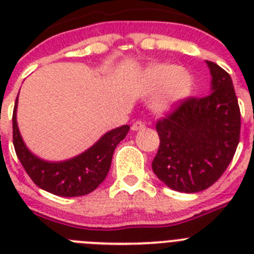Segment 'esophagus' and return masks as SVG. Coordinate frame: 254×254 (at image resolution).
<instances>
[{"label": "esophagus", "mask_w": 254, "mask_h": 254, "mask_svg": "<svg viewBox=\"0 0 254 254\" xmlns=\"http://www.w3.org/2000/svg\"><path fill=\"white\" fill-rule=\"evenodd\" d=\"M145 123L142 122V121H137V122H134L133 125H132V131H141V129H145Z\"/></svg>", "instance_id": "1"}]
</instances>
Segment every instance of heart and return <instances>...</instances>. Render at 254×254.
Instances as JSON below:
<instances>
[{
  "instance_id": "obj_1",
  "label": "heart",
  "mask_w": 254,
  "mask_h": 254,
  "mask_svg": "<svg viewBox=\"0 0 254 254\" xmlns=\"http://www.w3.org/2000/svg\"><path fill=\"white\" fill-rule=\"evenodd\" d=\"M142 90L154 94L152 109L156 113L165 114L190 98L193 89V76L188 69L172 64H151L141 75Z\"/></svg>"
}]
</instances>
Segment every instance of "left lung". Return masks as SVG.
<instances>
[{"instance_id": "left-lung-1", "label": "left lung", "mask_w": 254, "mask_h": 254, "mask_svg": "<svg viewBox=\"0 0 254 254\" xmlns=\"http://www.w3.org/2000/svg\"><path fill=\"white\" fill-rule=\"evenodd\" d=\"M211 93L190 98L156 123L160 137L152 170L170 190L196 193L212 186L228 168L241 134V111L232 77L206 61Z\"/></svg>"}]
</instances>
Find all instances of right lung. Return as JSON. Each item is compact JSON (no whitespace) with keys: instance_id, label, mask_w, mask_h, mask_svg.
Instances as JSON below:
<instances>
[{"instance_id":"right-lung-1","label":"right lung","mask_w":254,"mask_h":254,"mask_svg":"<svg viewBox=\"0 0 254 254\" xmlns=\"http://www.w3.org/2000/svg\"><path fill=\"white\" fill-rule=\"evenodd\" d=\"M16 112L17 99L12 114V132L13 147L20 163L38 187L61 197L84 196L99 187L109 172L114 149L129 131L127 125L117 127L81 154L67 160L49 161L33 154L25 145L17 126Z\"/></svg>"}]
</instances>
